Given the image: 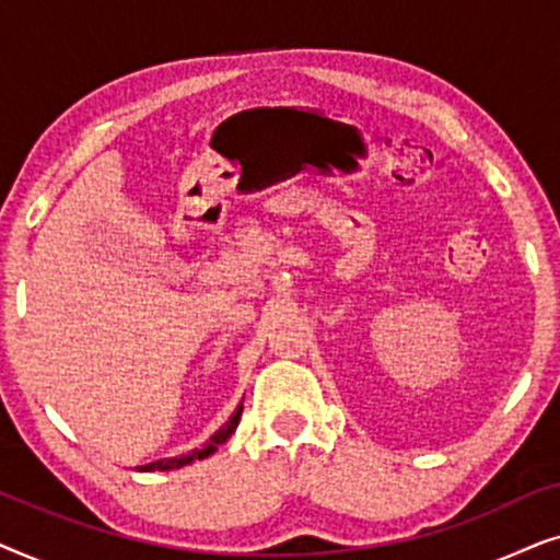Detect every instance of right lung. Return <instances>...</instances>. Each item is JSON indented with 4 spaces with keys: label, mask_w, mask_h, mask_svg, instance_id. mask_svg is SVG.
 Listing matches in <instances>:
<instances>
[{
    "label": "right lung",
    "mask_w": 560,
    "mask_h": 560,
    "mask_svg": "<svg viewBox=\"0 0 560 560\" xmlns=\"http://www.w3.org/2000/svg\"><path fill=\"white\" fill-rule=\"evenodd\" d=\"M240 418H242V402H240V408L234 410V416L226 420L224 425L219 428L217 433L211 435L209 441H206V448H201V451H190L188 456H180V458H160V462H152V464H144L140 471H167V469H175V466H186V464H190L194 462V458H203V456H209V454H213V451H217L221 443H226V439L229 435L234 433V428L240 425Z\"/></svg>",
    "instance_id": "add662e5"
}]
</instances>
